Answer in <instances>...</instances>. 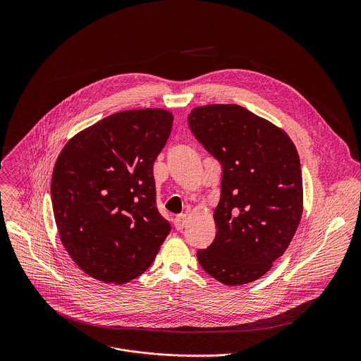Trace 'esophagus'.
Segmentation results:
<instances>
[{
    "label": "esophagus",
    "mask_w": 361,
    "mask_h": 361,
    "mask_svg": "<svg viewBox=\"0 0 361 361\" xmlns=\"http://www.w3.org/2000/svg\"><path fill=\"white\" fill-rule=\"evenodd\" d=\"M188 224V215L186 214H179L176 218H175V228L178 231H182Z\"/></svg>",
    "instance_id": "obj_1"
}]
</instances>
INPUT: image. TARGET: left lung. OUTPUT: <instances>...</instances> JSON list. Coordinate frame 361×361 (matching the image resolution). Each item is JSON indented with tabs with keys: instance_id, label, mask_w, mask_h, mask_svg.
<instances>
[{
	"instance_id": "1",
	"label": "left lung",
	"mask_w": 361,
	"mask_h": 361,
	"mask_svg": "<svg viewBox=\"0 0 361 361\" xmlns=\"http://www.w3.org/2000/svg\"><path fill=\"white\" fill-rule=\"evenodd\" d=\"M188 121L222 165L216 235L197 259L224 285L255 282L286 252L302 219L296 146L283 129L236 104L196 106Z\"/></svg>"
}]
</instances>
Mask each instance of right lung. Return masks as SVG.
<instances>
[{
    "instance_id": "add662e5",
    "label": "right lung",
    "mask_w": 361,
    "mask_h": 361,
    "mask_svg": "<svg viewBox=\"0 0 361 361\" xmlns=\"http://www.w3.org/2000/svg\"><path fill=\"white\" fill-rule=\"evenodd\" d=\"M172 122L162 108L116 112L76 133L58 155L51 200L59 239L92 278L115 285L137 278L168 236L153 165Z\"/></svg>"
}]
</instances>
